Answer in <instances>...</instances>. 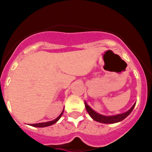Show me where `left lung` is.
Here are the masks:
<instances>
[{
    "label": "left lung",
    "instance_id": "8db88e82",
    "mask_svg": "<svg viewBox=\"0 0 152 152\" xmlns=\"http://www.w3.org/2000/svg\"><path fill=\"white\" fill-rule=\"evenodd\" d=\"M135 104H134V105L129 109L127 112L124 113H121V114H118L115 115H110V116H107V115H103L102 114H99V113H96L95 110H93L91 107H90L87 103L85 102V104L86 110H87V113H89V115H90V117L93 119L94 121L98 122H100L102 124H115L118 123V122H120L121 121H123L124 119H125L130 113H132V111L134 109Z\"/></svg>",
    "mask_w": 152,
    "mask_h": 152
}]
</instances>
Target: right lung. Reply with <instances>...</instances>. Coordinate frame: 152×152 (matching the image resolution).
<instances>
[{"mask_svg": "<svg viewBox=\"0 0 152 152\" xmlns=\"http://www.w3.org/2000/svg\"><path fill=\"white\" fill-rule=\"evenodd\" d=\"M64 112V110H62V112L61 113V114L59 115V116H58L57 118H56V119H54V120L51 121H48V122H44V123H39V124H31V126H34V127H46V126H51L53 125V124H56V122L58 121L60 119V118L62 117V113H63Z\"/></svg>", "mask_w": 152, "mask_h": 152, "instance_id": "add662e5", "label": "right lung"}]
</instances>
